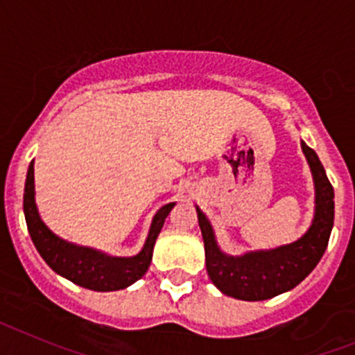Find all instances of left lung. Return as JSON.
Here are the masks:
<instances>
[{
  "label": "left lung",
  "instance_id": "obj_1",
  "mask_svg": "<svg viewBox=\"0 0 355 355\" xmlns=\"http://www.w3.org/2000/svg\"><path fill=\"white\" fill-rule=\"evenodd\" d=\"M302 150L315 180V218L307 233L290 245L227 256L218 249L211 224L197 208L205 240L206 270L211 283L224 295L249 302L272 299L302 283L324 256L334 224V190L315 150L304 142Z\"/></svg>",
  "mask_w": 355,
  "mask_h": 355
}]
</instances>
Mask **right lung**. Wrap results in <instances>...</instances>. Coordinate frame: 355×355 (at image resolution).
I'll return each mask as SVG.
<instances>
[{"label": "right lung", "instance_id": "right-lung-1", "mask_svg": "<svg viewBox=\"0 0 355 355\" xmlns=\"http://www.w3.org/2000/svg\"><path fill=\"white\" fill-rule=\"evenodd\" d=\"M24 216L33 245L37 247L42 259L51 266L56 274L69 279L78 286L94 291H115L128 288L139 281L147 272L153 259L156 238L163 227V222L174 208V202L158 209L153 218L146 245L133 258H112L99 250L89 247H78L53 234L46 224L40 220L35 205V178H33V162L30 163L24 184Z\"/></svg>", "mask_w": 355, "mask_h": 355}]
</instances>
